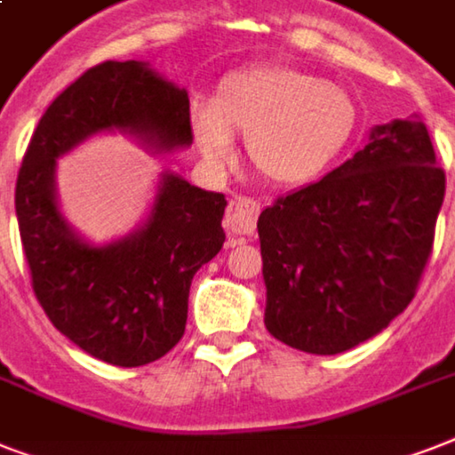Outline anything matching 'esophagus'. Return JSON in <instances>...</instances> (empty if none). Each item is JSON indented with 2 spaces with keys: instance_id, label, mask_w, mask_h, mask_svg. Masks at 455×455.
<instances>
[{
  "instance_id": "obj_1",
  "label": "esophagus",
  "mask_w": 455,
  "mask_h": 455,
  "mask_svg": "<svg viewBox=\"0 0 455 455\" xmlns=\"http://www.w3.org/2000/svg\"><path fill=\"white\" fill-rule=\"evenodd\" d=\"M257 217H259V203L255 198L235 196L228 203L227 217H224V228L228 235H248L255 231Z\"/></svg>"
}]
</instances>
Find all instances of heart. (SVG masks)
I'll list each match as a JSON object with an SVG mask.
<instances>
[{"instance_id": "obj_1", "label": "heart", "mask_w": 455, "mask_h": 455, "mask_svg": "<svg viewBox=\"0 0 455 455\" xmlns=\"http://www.w3.org/2000/svg\"><path fill=\"white\" fill-rule=\"evenodd\" d=\"M356 127V103L345 87L291 66H257L227 75L212 106L191 110L193 139L207 163L224 164L235 137L274 184H302L339 156Z\"/></svg>"}]
</instances>
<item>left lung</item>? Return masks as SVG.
I'll list each match as a JSON object with an SVG mask.
<instances>
[{
	"label": "left lung",
	"instance_id": "obj_1",
	"mask_svg": "<svg viewBox=\"0 0 455 455\" xmlns=\"http://www.w3.org/2000/svg\"><path fill=\"white\" fill-rule=\"evenodd\" d=\"M444 191L427 127L395 120L281 196L257 220L267 331L299 352L339 354L387 328L416 295Z\"/></svg>",
	"mask_w": 455,
	"mask_h": 455
}]
</instances>
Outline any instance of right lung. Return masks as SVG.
I'll return each mask as SVG.
<instances>
[{
  "instance_id": "obj_1",
  "label": "right lung",
  "mask_w": 455,
  "mask_h": 455,
  "mask_svg": "<svg viewBox=\"0 0 455 455\" xmlns=\"http://www.w3.org/2000/svg\"><path fill=\"white\" fill-rule=\"evenodd\" d=\"M156 151L193 144L188 94L141 60H106L63 89L39 120L16 181V217L32 291L70 342L123 368L177 345L196 271L224 245V193L164 172L144 227L108 245L75 234L56 200V160L99 132Z\"/></svg>"
}]
</instances>
